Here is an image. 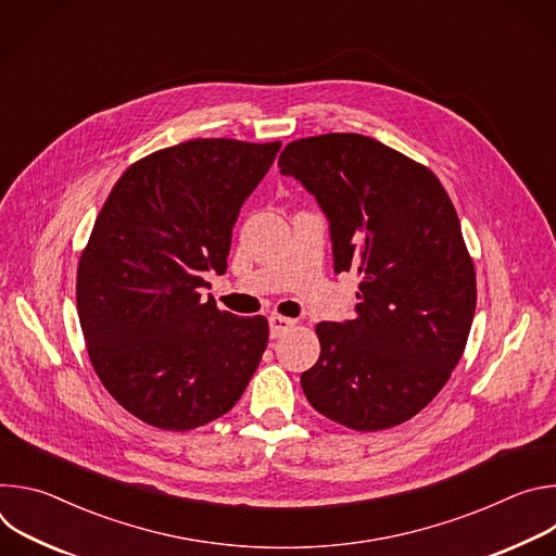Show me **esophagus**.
Segmentation results:
<instances>
[{
    "mask_svg": "<svg viewBox=\"0 0 556 556\" xmlns=\"http://www.w3.org/2000/svg\"><path fill=\"white\" fill-rule=\"evenodd\" d=\"M268 324H270V337L279 339L286 332H290L294 328V319H288V316H279V314H270L268 316Z\"/></svg>",
    "mask_w": 556,
    "mask_h": 556,
    "instance_id": "34e87169",
    "label": "esophagus"
}]
</instances>
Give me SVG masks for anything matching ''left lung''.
Instances as JSON below:
<instances>
[{"mask_svg": "<svg viewBox=\"0 0 556 556\" xmlns=\"http://www.w3.org/2000/svg\"><path fill=\"white\" fill-rule=\"evenodd\" d=\"M279 167L326 213L334 273L361 275L354 319L316 326L305 399L354 431L403 425L446 384L472 324L478 288L455 206L431 169L361 134L294 140Z\"/></svg>", "mask_w": 556, "mask_h": 556, "instance_id": "1", "label": "left lung"}]
</instances>
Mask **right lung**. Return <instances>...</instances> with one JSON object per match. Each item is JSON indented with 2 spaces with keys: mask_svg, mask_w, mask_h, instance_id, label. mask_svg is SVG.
Listing matches in <instances>:
<instances>
[{
  "mask_svg": "<svg viewBox=\"0 0 556 556\" xmlns=\"http://www.w3.org/2000/svg\"><path fill=\"white\" fill-rule=\"evenodd\" d=\"M281 142L195 138L134 163L78 262L76 309L112 399L165 429L202 427L242 399L268 343L266 316L204 301L226 273L232 226Z\"/></svg>",
  "mask_w": 556,
  "mask_h": 556,
  "instance_id": "add662e5",
  "label": "right lung"
}]
</instances>
